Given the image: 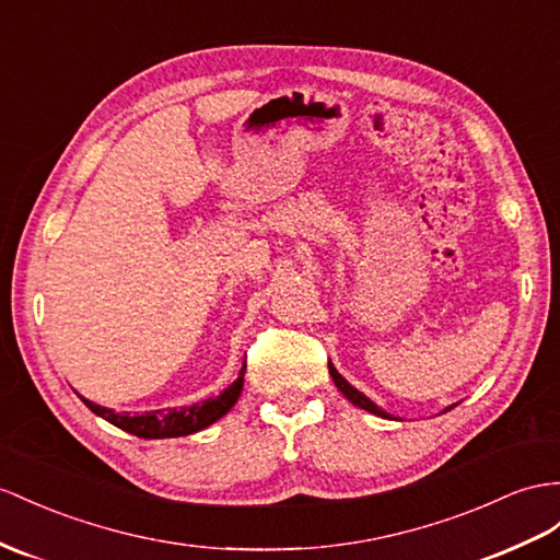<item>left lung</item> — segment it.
<instances>
[{"mask_svg":"<svg viewBox=\"0 0 560 560\" xmlns=\"http://www.w3.org/2000/svg\"><path fill=\"white\" fill-rule=\"evenodd\" d=\"M328 374H331V378H334V383H336V388H338L342 395H346L354 407H360V409H364V411H369V413H376V417H383V419H395L393 413L381 409L376 402H371V399H369L364 393H360V390L354 388V385H350L346 378H342V376L338 374V369H336L331 362H328ZM452 407H456V405H452ZM452 407H447L444 411H450ZM444 411H442V413H444Z\"/></svg>","mask_w":560,"mask_h":560,"instance_id":"left-lung-1","label":"left lung"}]
</instances>
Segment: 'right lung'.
<instances>
[{
	"label": "right lung",
	"instance_id": "obj_1",
	"mask_svg": "<svg viewBox=\"0 0 560 560\" xmlns=\"http://www.w3.org/2000/svg\"><path fill=\"white\" fill-rule=\"evenodd\" d=\"M243 374H246V364L241 366L238 378L224 388L218 397H208L203 402L191 405V407H179V409H153V411H143V413H118L108 407L94 405L90 399H80L88 405L96 417L106 419L108 423L118 425L125 433H132L143 440H163V438H182V435H191L198 433V430L208 428L210 423L220 421L224 413L236 405V399L241 397L243 390Z\"/></svg>",
	"mask_w": 560,
	"mask_h": 560
}]
</instances>
